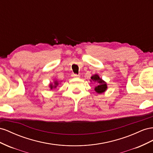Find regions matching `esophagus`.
<instances>
[{"mask_svg": "<svg viewBox=\"0 0 153 153\" xmlns=\"http://www.w3.org/2000/svg\"><path fill=\"white\" fill-rule=\"evenodd\" d=\"M72 77H76V78H79V77H80V76L79 75H77V74H73L72 75Z\"/></svg>", "mask_w": 153, "mask_h": 153, "instance_id": "34e87169", "label": "esophagus"}]
</instances>
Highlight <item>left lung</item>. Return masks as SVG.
Returning a JSON list of instances; mask_svg holds the SVG:
<instances>
[{
  "label": "left lung",
  "instance_id": "obj_1",
  "mask_svg": "<svg viewBox=\"0 0 153 153\" xmlns=\"http://www.w3.org/2000/svg\"><path fill=\"white\" fill-rule=\"evenodd\" d=\"M90 81L92 82H97V86H96L94 88V90L98 94H102L106 91L108 88L107 83L102 80L101 77H99L98 74H94V75L91 76Z\"/></svg>",
  "mask_w": 153,
  "mask_h": 153
}]
</instances>
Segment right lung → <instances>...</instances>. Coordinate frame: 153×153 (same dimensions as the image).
Here are the masks:
<instances>
[{"label":"right lung","instance_id":"add662e5","mask_svg":"<svg viewBox=\"0 0 153 153\" xmlns=\"http://www.w3.org/2000/svg\"><path fill=\"white\" fill-rule=\"evenodd\" d=\"M59 84V82L58 81H57L56 79H54L53 82H51V83H50L49 87L51 90H52L53 88H56V87L58 86Z\"/></svg>","mask_w":153,"mask_h":153}]
</instances>
